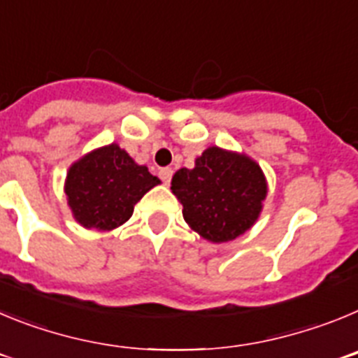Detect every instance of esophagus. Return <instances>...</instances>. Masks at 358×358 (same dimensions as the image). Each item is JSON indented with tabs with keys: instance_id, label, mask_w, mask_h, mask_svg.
Instances as JSON below:
<instances>
[{
	"instance_id": "1",
	"label": "esophagus",
	"mask_w": 358,
	"mask_h": 358,
	"mask_svg": "<svg viewBox=\"0 0 358 358\" xmlns=\"http://www.w3.org/2000/svg\"><path fill=\"white\" fill-rule=\"evenodd\" d=\"M172 169H169V166H166V169H161L159 170V177H161V181L164 182V185H170V181H172Z\"/></svg>"
}]
</instances>
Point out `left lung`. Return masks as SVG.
Returning a JSON list of instances; mask_svg holds the SVG:
<instances>
[{"mask_svg": "<svg viewBox=\"0 0 358 358\" xmlns=\"http://www.w3.org/2000/svg\"><path fill=\"white\" fill-rule=\"evenodd\" d=\"M172 192L182 217L202 238L229 242L255 224L267 195L260 166L248 156L211 147L172 177Z\"/></svg>", "mask_w": 358, "mask_h": 358, "instance_id": "left-lung-1", "label": "left lung"}]
</instances>
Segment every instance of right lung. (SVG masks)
Returning a JSON list of instances; mask_svg holds the SVG:
<instances>
[{
    "mask_svg": "<svg viewBox=\"0 0 358 358\" xmlns=\"http://www.w3.org/2000/svg\"><path fill=\"white\" fill-rule=\"evenodd\" d=\"M159 179L132 161L116 143L91 152L73 164L66 179L68 204L87 229L109 231L132 217L134 204Z\"/></svg>",
    "mask_w": 358,
    "mask_h": 358,
    "instance_id": "obj_1",
    "label": "right lung"
}]
</instances>
